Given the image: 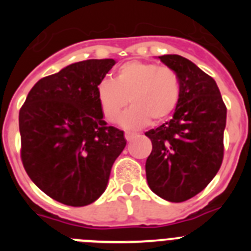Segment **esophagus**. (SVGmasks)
Returning <instances> with one entry per match:
<instances>
[{"label": "esophagus", "mask_w": 251, "mask_h": 251, "mask_svg": "<svg viewBox=\"0 0 251 251\" xmlns=\"http://www.w3.org/2000/svg\"><path fill=\"white\" fill-rule=\"evenodd\" d=\"M134 136H136V134H134V133H130V132H126V134H124V137H126V139H127L128 142L132 141V139L134 138Z\"/></svg>", "instance_id": "obj_1"}]
</instances>
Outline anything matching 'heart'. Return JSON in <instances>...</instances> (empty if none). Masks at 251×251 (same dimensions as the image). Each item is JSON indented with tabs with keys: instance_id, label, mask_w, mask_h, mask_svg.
Here are the masks:
<instances>
[{
	"instance_id": "b5f03b06",
	"label": "heart",
	"mask_w": 251,
	"mask_h": 251,
	"mask_svg": "<svg viewBox=\"0 0 251 251\" xmlns=\"http://www.w3.org/2000/svg\"><path fill=\"white\" fill-rule=\"evenodd\" d=\"M104 119L118 121L128 99L132 108L119 119L122 127L139 129L153 121L161 123L176 110L181 98V81L172 68L133 60L117 69L112 80L97 89Z\"/></svg>"
}]
</instances>
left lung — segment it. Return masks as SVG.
I'll list each match as a JSON object with an SVG mask.
<instances>
[{"mask_svg":"<svg viewBox=\"0 0 251 251\" xmlns=\"http://www.w3.org/2000/svg\"><path fill=\"white\" fill-rule=\"evenodd\" d=\"M178 74L181 98L170 122L146 132L152 152L146 162L150 188L171 202L200 194L224 158L226 105L210 75L179 55L158 56Z\"/></svg>","mask_w":251,"mask_h":251,"instance_id":"1","label":"left lung"}]
</instances>
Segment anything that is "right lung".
<instances>
[{
  "mask_svg": "<svg viewBox=\"0 0 251 251\" xmlns=\"http://www.w3.org/2000/svg\"><path fill=\"white\" fill-rule=\"evenodd\" d=\"M115 60L92 59L40 79L19 114L21 161L32 182L51 199L80 207L105 191L127 141L106 126L97 89Z\"/></svg>",
  "mask_w": 251,
  "mask_h": 251,
  "instance_id": "1",
  "label": "right lung"
}]
</instances>
